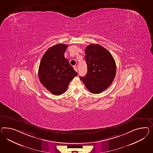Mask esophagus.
Returning a JSON list of instances; mask_svg holds the SVG:
<instances>
[{"label": "esophagus", "mask_w": 153, "mask_h": 153, "mask_svg": "<svg viewBox=\"0 0 153 153\" xmlns=\"http://www.w3.org/2000/svg\"><path fill=\"white\" fill-rule=\"evenodd\" d=\"M74 70L76 71V72H77V71H78V68H77V67L76 66H74Z\"/></svg>", "instance_id": "obj_1"}]
</instances>
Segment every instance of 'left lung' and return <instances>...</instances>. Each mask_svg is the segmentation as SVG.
I'll return each mask as SVG.
<instances>
[{"label":"left lung","instance_id":"obj_1","mask_svg":"<svg viewBox=\"0 0 153 153\" xmlns=\"http://www.w3.org/2000/svg\"><path fill=\"white\" fill-rule=\"evenodd\" d=\"M85 53L87 73L80 79L91 93L100 94L110 86L115 77V61L111 54L98 44L87 46Z\"/></svg>","mask_w":153,"mask_h":153}]
</instances>
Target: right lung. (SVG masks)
Wrapping results in <instances>:
<instances>
[{
    "instance_id": "add662e5",
    "label": "right lung",
    "mask_w": 153,
    "mask_h": 153,
    "mask_svg": "<svg viewBox=\"0 0 153 153\" xmlns=\"http://www.w3.org/2000/svg\"><path fill=\"white\" fill-rule=\"evenodd\" d=\"M68 45L57 44L43 54L38 69V77L44 87L53 95H60L67 90L71 81L77 75L65 52Z\"/></svg>"
}]
</instances>
